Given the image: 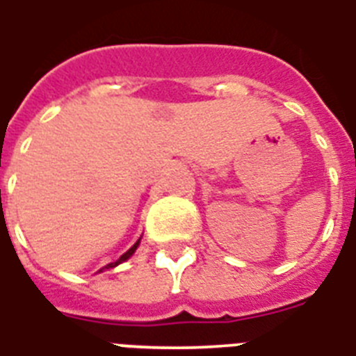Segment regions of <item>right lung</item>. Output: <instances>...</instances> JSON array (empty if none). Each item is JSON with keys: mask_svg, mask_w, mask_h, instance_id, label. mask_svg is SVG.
Masks as SVG:
<instances>
[{"mask_svg": "<svg viewBox=\"0 0 356 356\" xmlns=\"http://www.w3.org/2000/svg\"><path fill=\"white\" fill-rule=\"evenodd\" d=\"M138 241H140V239H138ZM138 241H137V243H135V245H133V247H131V248H129L128 252H124V254H122V256H120V258H118V259H117V261H113V263H109V265H108V268H109V267H117L118 263H122V261H126V259H128V258H129V256H131V254H133V252H135V250H137V247H138Z\"/></svg>", "mask_w": 356, "mask_h": 356, "instance_id": "add662e5", "label": "right lung"}]
</instances>
